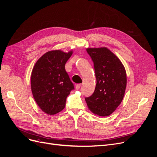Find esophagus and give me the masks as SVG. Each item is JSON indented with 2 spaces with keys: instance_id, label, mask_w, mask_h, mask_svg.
<instances>
[{
  "instance_id": "34e87169",
  "label": "esophagus",
  "mask_w": 157,
  "mask_h": 157,
  "mask_svg": "<svg viewBox=\"0 0 157 157\" xmlns=\"http://www.w3.org/2000/svg\"><path fill=\"white\" fill-rule=\"evenodd\" d=\"M80 87H81V84H77V85H76V86H75L76 90H79L80 88Z\"/></svg>"
}]
</instances>
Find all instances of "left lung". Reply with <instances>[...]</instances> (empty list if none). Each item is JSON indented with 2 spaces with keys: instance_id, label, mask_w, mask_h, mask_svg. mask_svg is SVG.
<instances>
[{
  "instance_id": "obj_1",
  "label": "left lung",
  "mask_w": 157,
  "mask_h": 157,
  "mask_svg": "<svg viewBox=\"0 0 157 157\" xmlns=\"http://www.w3.org/2000/svg\"><path fill=\"white\" fill-rule=\"evenodd\" d=\"M94 63L96 86L92 96L85 98L89 109L101 117L116 110L124 98L126 73L120 59L107 48H87Z\"/></svg>"
}]
</instances>
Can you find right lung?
<instances>
[{"mask_svg": "<svg viewBox=\"0 0 157 157\" xmlns=\"http://www.w3.org/2000/svg\"><path fill=\"white\" fill-rule=\"evenodd\" d=\"M73 54L61 50L46 52L39 59L32 71L31 91L37 105L48 115L62 111L66 99L74 85L65 65Z\"/></svg>", "mask_w": 157, "mask_h": 157, "instance_id": "1", "label": "right lung"}]
</instances>
